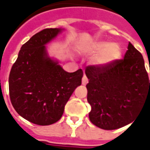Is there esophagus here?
<instances>
[{
    "mask_svg": "<svg viewBox=\"0 0 150 150\" xmlns=\"http://www.w3.org/2000/svg\"><path fill=\"white\" fill-rule=\"evenodd\" d=\"M88 83V78L86 77V75H83V77L82 79V84L83 85H86Z\"/></svg>",
    "mask_w": 150,
    "mask_h": 150,
    "instance_id": "obj_1",
    "label": "esophagus"
}]
</instances>
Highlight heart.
Listing matches in <instances>:
<instances>
[{
  "label": "heart",
  "mask_w": 150,
  "mask_h": 150,
  "mask_svg": "<svg viewBox=\"0 0 150 150\" xmlns=\"http://www.w3.org/2000/svg\"><path fill=\"white\" fill-rule=\"evenodd\" d=\"M86 50L91 54H98L95 58V62L98 65H108L116 61L120 57V50L116 44L108 42H96L88 45Z\"/></svg>",
  "instance_id": "1"
}]
</instances>
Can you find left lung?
<instances>
[{"instance_id": "1", "label": "left lung", "mask_w": 150, "mask_h": 150, "mask_svg": "<svg viewBox=\"0 0 150 150\" xmlns=\"http://www.w3.org/2000/svg\"><path fill=\"white\" fill-rule=\"evenodd\" d=\"M89 79V119L100 129L113 130L132 123L150 101V79L142 54L129 43L123 59L86 67Z\"/></svg>"}]
</instances>
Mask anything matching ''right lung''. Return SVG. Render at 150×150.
<instances>
[{
  "instance_id": "add662e5",
  "label": "right lung",
  "mask_w": 150,
  "mask_h": 150,
  "mask_svg": "<svg viewBox=\"0 0 150 150\" xmlns=\"http://www.w3.org/2000/svg\"><path fill=\"white\" fill-rule=\"evenodd\" d=\"M62 30L45 29L31 37L21 47L8 77L14 109L38 125H50L60 120L67 102L82 83L81 69L67 72L48 55L46 45Z\"/></svg>"
}]
</instances>
